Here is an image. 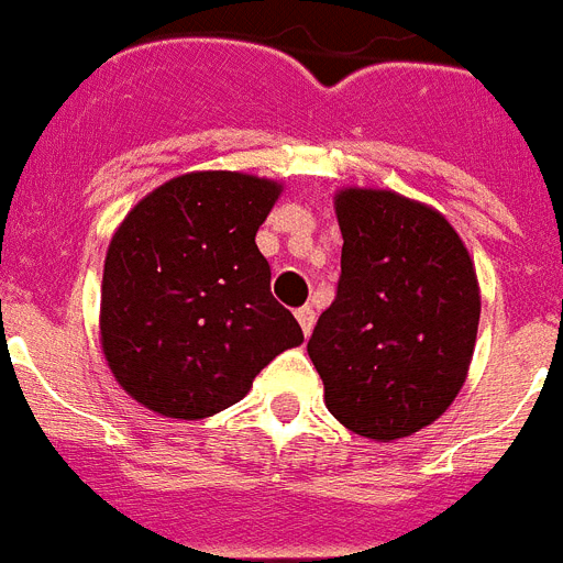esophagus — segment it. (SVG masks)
Wrapping results in <instances>:
<instances>
[{
  "label": "esophagus",
  "instance_id": "34e87169",
  "mask_svg": "<svg viewBox=\"0 0 563 563\" xmlns=\"http://www.w3.org/2000/svg\"><path fill=\"white\" fill-rule=\"evenodd\" d=\"M297 323H300V329H303V334L309 338L311 329H314V309L311 306H300V309L295 311Z\"/></svg>",
  "mask_w": 563,
  "mask_h": 563
}]
</instances>
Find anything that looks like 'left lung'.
Instances as JSON below:
<instances>
[{
    "instance_id": "obj_1",
    "label": "left lung",
    "mask_w": 563,
    "mask_h": 563,
    "mask_svg": "<svg viewBox=\"0 0 563 563\" xmlns=\"http://www.w3.org/2000/svg\"><path fill=\"white\" fill-rule=\"evenodd\" d=\"M343 252L309 357L329 412L369 441L420 432L457 398L481 320L475 263L450 220L386 188L334 194Z\"/></svg>"
}]
</instances>
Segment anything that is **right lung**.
<instances>
[{"label":"right lung","instance_id":"1","mask_svg":"<svg viewBox=\"0 0 563 563\" xmlns=\"http://www.w3.org/2000/svg\"><path fill=\"white\" fill-rule=\"evenodd\" d=\"M280 191L254 174L191 172L145 194L113 231L99 340L136 404L163 418H211L303 343L254 243Z\"/></svg>","mask_w":563,"mask_h":563}]
</instances>
